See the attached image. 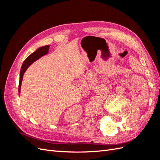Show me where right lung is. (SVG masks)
<instances>
[{
    "instance_id": "1",
    "label": "right lung",
    "mask_w": 160,
    "mask_h": 160,
    "mask_svg": "<svg viewBox=\"0 0 160 160\" xmlns=\"http://www.w3.org/2000/svg\"><path fill=\"white\" fill-rule=\"evenodd\" d=\"M49 48V46L48 45L40 47V48L37 49L34 53H32L31 55L27 58L24 61L21 67V70H20V82H19V87H18L19 93L20 92V87H21V83H22L23 75L25 73L26 70L28 69V68L29 67V65H31L34 61L38 60L40 57H42V56L45 55V54L48 53Z\"/></svg>"
}]
</instances>
